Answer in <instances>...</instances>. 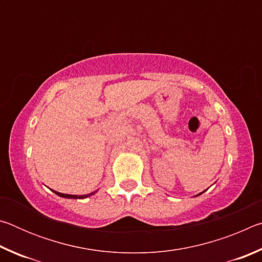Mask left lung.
Returning <instances> with one entry per match:
<instances>
[{
	"mask_svg": "<svg viewBox=\"0 0 262 262\" xmlns=\"http://www.w3.org/2000/svg\"><path fill=\"white\" fill-rule=\"evenodd\" d=\"M201 194H202V193H200V194H198V195H201ZM198 195H195V196H198Z\"/></svg>",
	"mask_w": 262,
	"mask_h": 262,
	"instance_id": "obj_1",
	"label": "left lung"
}]
</instances>
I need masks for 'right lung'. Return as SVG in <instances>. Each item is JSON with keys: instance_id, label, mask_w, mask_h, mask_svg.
<instances>
[{"instance_id": "add662e5", "label": "right lung", "mask_w": 262, "mask_h": 262, "mask_svg": "<svg viewBox=\"0 0 262 262\" xmlns=\"http://www.w3.org/2000/svg\"><path fill=\"white\" fill-rule=\"evenodd\" d=\"M56 195H59V196L61 198H66V199H85L88 196H91L92 194H95L97 190H95V192H92L90 194H85V195H72V194H63V193H59L56 192V190H53Z\"/></svg>"}]
</instances>
